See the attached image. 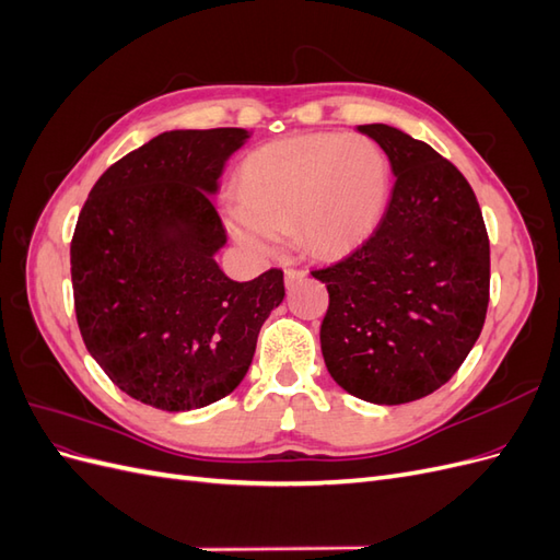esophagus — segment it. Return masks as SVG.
Wrapping results in <instances>:
<instances>
[{"label":"esophagus","mask_w":560,"mask_h":560,"mask_svg":"<svg viewBox=\"0 0 560 560\" xmlns=\"http://www.w3.org/2000/svg\"><path fill=\"white\" fill-rule=\"evenodd\" d=\"M303 278H306V270H301V268H287L284 270V284L287 287H292L294 282H301Z\"/></svg>","instance_id":"1"}]
</instances>
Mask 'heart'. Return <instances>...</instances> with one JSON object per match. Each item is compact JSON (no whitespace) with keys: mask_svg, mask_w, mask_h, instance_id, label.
<instances>
[{"mask_svg":"<svg viewBox=\"0 0 560 560\" xmlns=\"http://www.w3.org/2000/svg\"><path fill=\"white\" fill-rule=\"evenodd\" d=\"M238 196L226 208V226L243 247L268 254L280 233L296 226L308 249L338 254L381 219L387 163L358 135H303L252 151L241 165Z\"/></svg>","mask_w":560,"mask_h":560,"instance_id":"b5f03b06","label":"heart"}]
</instances>
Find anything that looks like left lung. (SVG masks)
Here are the masks:
<instances>
[{"label":"left lung","mask_w":560,"mask_h":560,"mask_svg":"<svg viewBox=\"0 0 560 560\" xmlns=\"http://www.w3.org/2000/svg\"><path fill=\"white\" fill-rule=\"evenodd\" d=\"M358 130L397 179L371 238L313 273L329 292L319 346L346 393L395 406L432 395L477 343L490 245L477 196L451 161L393 126Z\"/></svg>","instance_id":"1"}]
</instances>
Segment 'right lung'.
<instances>
[{"mask_svg": "<svg viewBox=\"0 0 560 560\" xmlns=\"http://www.w3.org/2000/svg\"><path fill=\"white\" fill-rule=\"evenodd\" d=\"M245 128L161 132L95 182L70 247L77 322L91 358L161 411L226 397L284 299L282 270L235 282L212 196Z\"/></svg>", "mask_w": 560, "mask_h": 560, "instance_id": "1", "label": "right lung"}]
</instances>
